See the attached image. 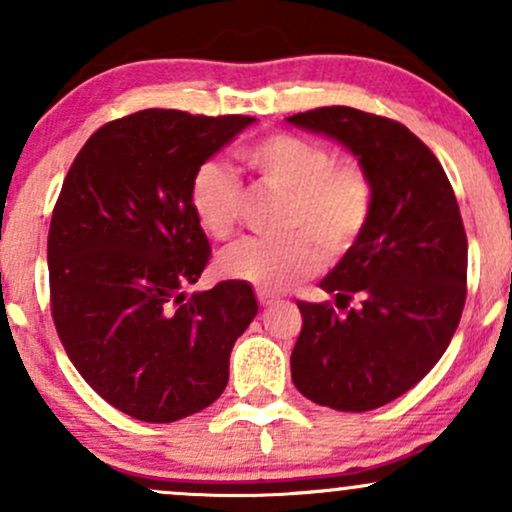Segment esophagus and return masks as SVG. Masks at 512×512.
Masks as SVG:
<instances>
[{
    "instance_id": "obj_1",
    "label": "esophagus",
    "mask_w": 512,
    "mask_h": 512,
    "mask_svg": "<svg viewBox=\"0 0 512 512\" xmlns=\"http://www.w3.org/2000/svg\"><path fill=\"white\" fill-rule=\"evenodd\" d=\"M257 303H260L262 308H267V305L276 303V296H274V293H267V291H257Z\"/></svg>"
}]
</instances>
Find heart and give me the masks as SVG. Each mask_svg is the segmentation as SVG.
<instances>
[{
    "label": "heart",
    "instance_id": "b5f03b06",
    "mask_svg": "<svg viewBox=\"0 0 512 512\" xmlns=\"http://www.w3.org/2000/svg\"><path fill=\"white\" fill-rule=\"evenodd\" d=\"M240 161L260 185L284 192L281 238H245L219 255V272L257 291H284L308 279L327 260H342L356 248L373 216V178L356 158H337L322 139L274 132L240 149ZM190 209L209 238L236 231L243 185L221 163L197 168L190 182Z\"/></svg>",
    "mask_w": 512,
    "mask_h": 512
}]
</instances>
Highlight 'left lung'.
<instances>
[{
  "instance_id": "8db88e82",
  "label": "left lung",
  "mask_w": 512,
  "mask_h": 512,
  "mask_svg": "<svg viewBox=\"0 0 512 512\" xmlns=\"http://www.w3.org/2000/svg\"><path fill=\"white\" fill-rule=\"evenodd\" d=\"M289 122L351 149L375 190L366 233L320 281L337 301H298L293 385L322 407L378 409L436 366L460 325L467 298L460 207L438 158L402 122L346 105ZM354 295L362 305L349 309Z\"/></svg>"
}]
</instances>
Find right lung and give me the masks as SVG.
Masks as SVG:
<instances>
[{"label": "right lung", "mask_w": 512, "mask_h": 512, "mask_svg": "<svg viewBox=\"0 0 512 512\" xmlns=\"http://www.w3.org/2000/svg\"><path fill=\"white\" fill-rule=\"evenodd\" d=\"M252 122L139 110L93 132L62 182L48 233L52 320L81 378L139 421L170 424L216 402L257 315L245 281L187 293L211 255L192 175Z\"/></svg>", "instance_id": "obj_1"}]
</instances>
